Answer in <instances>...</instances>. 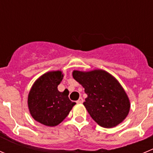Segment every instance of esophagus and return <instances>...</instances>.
<instances>
[{
    "label": "esophagus",
    "mask_w": 153,
    "mask_h": 153,
    "mask_svg": "<svg viewBox=\"0 0 153 153\" xmlns=\"http://www.w3.org/2000/svg\"><path fill=\"white\" fill-rule=\"evenodd\" d=\"M76 103H77V104H82V103H83V99H82V97H79V100L76 101Z\"/></svg>",
    "instance_id": "34e87169"
}]
</instances>
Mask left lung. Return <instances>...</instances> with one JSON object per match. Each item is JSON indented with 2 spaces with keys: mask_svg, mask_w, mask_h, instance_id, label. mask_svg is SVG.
I'll return each instance as SVG.
<instances>
[{
  "mask_svg": "<svg viewBox=\"0 0 153 153\" xmlns=\"http://www.w3.org/2000/svg\"><path fill=\"white\" fill-rule=\"evenodd\" d=\"M73 77L85 88L87 97L83 104L99 126L110 128L126 119L130 110V101L111 74L103 70L74 71Z\"/></svg>",
  "mask_w": 153,
  "mask_h": 153,
  "instance_id": "obj_1",
  "label": "left lung"
}]
</instances>
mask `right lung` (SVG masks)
Segmentation results:
<instances>
[{
    "label": "right lung",
    "mask_w": 153,
    "mask_h": 153,
    "mask_svg": "<svg viewBox=\"0 0 153 153\" xmlns=\"http://www.w3.org/2000/svg\"><path fill=\"white\" fill-rule=\"evenodd\" d=\"M63 76L61 71L46 73L29 91L27 105L30 115L44 126L53 127L60 124L76 104L69 99L68 93L58 90Z\"/></svg>",
    "instance_id": "1"
}]
</instances>
